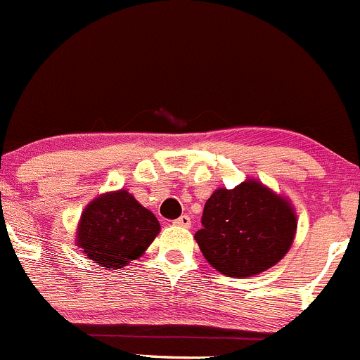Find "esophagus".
Returning <instances> with one entry per match:
<instances>
[{
  "label": "esophagus",
  "instance_id": "obj_1",
  "mask_svg": "<svg viewBox=\"0 0 360 360\" xmlns=\"http://www.w3.org/2000/svg\"><path fill=\"white\" fill-rule=\"evenodd\" d=\"M173 224H175V226H180V227H191V217L180 215Z\"/></svg>",
  "mask_w": 360,
  "mask_h": 360
}]
</instances>
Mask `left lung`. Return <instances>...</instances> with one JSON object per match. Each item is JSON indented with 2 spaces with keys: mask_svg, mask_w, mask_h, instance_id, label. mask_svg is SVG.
Segmentation results:
<instances>
[{
  "mask_svg": "<svg viewBox=\"0 0 360 360\" xmlns=\"http://www.w3.org/2000/svg\"><path fill=\"white\" fill-rule=\"evenodd\" d=\"M202 227L194 234L206 261L222 275L247 278L283 259L297 217L289 199L257 180L220 187L206 201Z\"/></svg>",
  "mask_w": 360,
  "mask_h": 360,
  "instance_id": "8db88e82",
  "label": "left lung"
}]
</instances>
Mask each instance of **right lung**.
<instances>
[{
  "label": "right lung",
  "instance_id": "1",
  "mask_svg": "<svg viewBox=\"0 0 360 360\" xmlns=\"http://www.w3.org/2000/svg\"><path fill=\"white\" fill-rule=\"evenodd\" d=\"M161 226L154 213L120 188L92 199L82 212L77 245L96 264L120 269L150 247Z\"/></svg>",
  "mask_w": 360,
  "mask_h": 360
}]
</instances>
